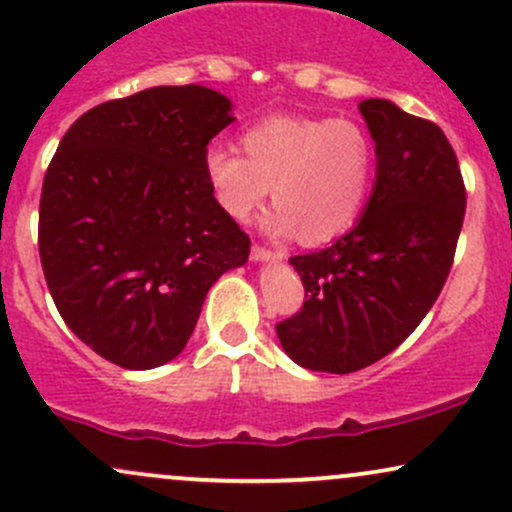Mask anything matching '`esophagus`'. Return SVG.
<instances>
[{
	"mask_svg": "<svg viewBox=\"0 0 512 512\" xmlns=\"http://www.w3.org/2000/svg\"><path fill=\"white\" fill-rule=\"evenodd\" d=\"M281 257H284V252L267 250V248H262V245H252V250H250L252 262H279Z\"/></svg>",
	"mask_w": 512,
	"mask_h": 512,
	"instance_id": "1",
	"label": "esophagus"
}]
</instances>
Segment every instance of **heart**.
Masks as SVG:
<instances>
[{
  "instance_id": "obj_1",
  "label": "heart",
  "mask_w": 512,
  "mask_h": 512,
  "mask_svg": "<svg viewBox=\"0 0 512 512\" xmlns=\"http://www.w3.org/2000/svg\"><path fill=\"white\" fill-rule=\"evenodd\" d=\"M245 156L211 146L204 156L216 204L245 223L274 187L276 207L264 216L274 238L327 243L358 219L373 182V142L351 120L267 117L245 129Z\"/></svg>"
}]
</instances>
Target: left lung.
Wrapping results in <instances>:
<instances>
[{
	"label": "left lung",
	"mask_w": 512,
	"mask_h": 512,
	"mask_svg": "<svg viewBox=\"0 0 512 512\" xmlns=\"http://www.w3.org/2000/svg\"><path fill=\"white\" fill-rule=\"evenodd\" d=\"M358 110L375 142L373 192L346 236L291 257L305 303L276 325L291 361L320 373L366 368L419 327L448 279L467 207L443 129L385 98Z\"/></svg>",
	"instance_id": "obj_1"
}]
</instances>
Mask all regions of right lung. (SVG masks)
Masks as SVG:
<instances>
[{
    "label": "right lung",
    "instance_id": "right-lung-1",
    "mask_svg": "<svg viewBox=\"0 0 512 512\" xmlns=\"http://www.w3.org/2000/svg\"><path fill=\"white\" fill-rule=\"evenodd\" d=\"M233 117L214 88L154 86L91 108L40 195L38 250L62 320L115 366L173 361L250 238L216 204L204 156Z\"/></svg>",
    "mask_w": 512,
    "mask_h": 512
}]
</instances>
